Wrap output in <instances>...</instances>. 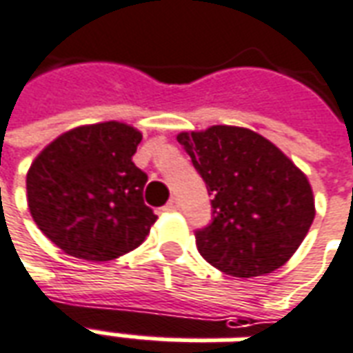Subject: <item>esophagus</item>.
Returning a JSON list of instances; mask_svg holds the SVG:
<instances>
[{
  "label": "esophagus",
  "instance_id": "esophagus-1",
  "mask_svg": "<svg viewBox=\"0 0 353 353\" xmlns=\"http://www.w3.org/2000/svg\"><path fill=\"white\" fill-rule=\"evenodd\" d=\"M164 210H166V212H177V210H179V201H177L176 196H174V199H170L168 204L164 206Z\"/></svg>",
  "mask_w": 353,
  "mask_h": 353
}]
</instances>
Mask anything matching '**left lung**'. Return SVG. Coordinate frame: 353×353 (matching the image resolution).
I'll use <instances>...</instances> for the list:
<instances>
[{"instance_id": "obj_1", "label": "left lung", "mask_w": 353, "mask_h": 353, "mask_svg": "<svg viewBox=\"0 0 353 353\" xmlns=\"http://www.w3.org/2000/svg\"><path fill=\"white\" fill-rule=\"evenodd\" d=\"M212 196V221L196 248L219 271L258 277L290 260L315 218L312 185L285 152L260 134L212 125L177 135Z\"/></svg>"}]
</instances>
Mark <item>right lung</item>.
I'll use <instances>...</instances> for the list:
<instances>
[{"instance_id":"add662e5","label":"right lung","mask_w":353,"mask_h":353,"mask_svg":"<svg viewBox=\"0 0 353 353\" xmlns=\"http://www.w3.org/2000/svg\"><path fill=\"white\" fill-rule=\"evenodd\" d=\"M141 137L114 120L80 125L59 135L32 162L28 208L63 252L108 262L149 235L157 216L143 201L147 174L132 160Z\"/></svg>"}]
</instances>
